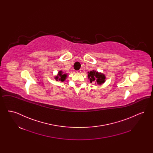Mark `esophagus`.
<instances>
[{"label": "esophagus", "mask_w": 153, "mask_h": 153, "mask_svg": "<svg viewBox=\"0 0 153 153\" xmlns=\"http://www.w3.org/2000/svg\"><path fill=\"white\" fill-rule=\"evenodd\" d=\"M76 72L78 73H81V70H79V71H76Z\"/></svg>", "instance_id": "esophagus-1"}]
</instances>
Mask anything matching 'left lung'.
Listing matches in <instances>:
<instances>
[{
    "mask_svg": "<svg viewBox=\"0 0 153 153\" xmlns=\"http://www.w3.org/2000/svg\"><path fill=\"white\" fill-rule=\"evenodd\" d=\"M88 77L90 79V82H92L95 81H97L99 84H102L105 81V76L101 73H98L94 71L88 72Z\"/></svg>",
    "mask_w": 153,
    "mask_h": 153,
    "instance_id": "8db88e82",
    "label": "left lung"
}]
</instances>
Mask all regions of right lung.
I'll use <instances>...</instances> for the list:
<instances>
[{"mask_svg":"<svg viewBox=\"0 0 153 153\" xmlns=\"http://www.w3.org/2000/svg\"><path fill=\"white\" fill-rule=\"evenodd\" d=\"M66 77V74H62V72L61 71H59L58 72V74L57 76H56L55 78L56 80H59L61 81H64L65 80Z\"/></svg>","mask_w":153,"mask_h":153,"instance_id":"add662e5","label":"right lung"}]
</instances>
